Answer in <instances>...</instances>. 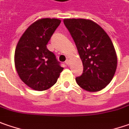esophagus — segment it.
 <instances>
[{
  "label": "esophagus",
  "instance_id": "34e87169",
  "mask_svg": "<svg viewBox=\"0 0 129 129\" xmlns=\"http://www.w3.org/2000/svg\"><path fill=\"white\" fill-rule=\"evenodd\" d=\"M65 64L68 65V66H69L70 64V58H67V60H66V61H65Z\"/></svg>",
  "mask_w": 129,
  "mask_h": 129
}]
</instances>
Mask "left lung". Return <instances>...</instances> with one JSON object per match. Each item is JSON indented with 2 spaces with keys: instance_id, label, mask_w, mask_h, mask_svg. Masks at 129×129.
I'll use <instances>...</instances> for the list:
<instances>
[{
  "instance_id": "1",
  "label": "left lung",
  "mask_w": 129,
  "mask_h": 129,
  "mask_svg": "<svg viewBox=\"0 0 129 129\" xmlns=\"http://www.w3.org/2000/svg\"><path fill=\"white\" fill-rule=\"evenodd\" d=\"M64 24L83 62V71L75 78L77 83L91 92L103 89L112 81L117 68V55L111 39L91 20L66 19Z\"/></svg>"
}]
</instances>
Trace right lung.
Returning a JSON list of instances; mask_svg holds the SVG:
<instances>
[{
    "label": "right lung",
    "mask_w": 129,
    "mask_h": 129,
    "mask_svg": "<svg viewBox=\"0 0 129 129\" xmlns=\"http://www.w3.org/2000/svg\"><path fill=\"white\" fill-rule=\"evenodd\" d=\"M61 21L41 19L33 23L17 43L14 61L21 80L31 88L44 91L56 83L63 68L46 45Z\"/></svg>",
    "instance_id": "right-lung-1"
}]
</instances>
